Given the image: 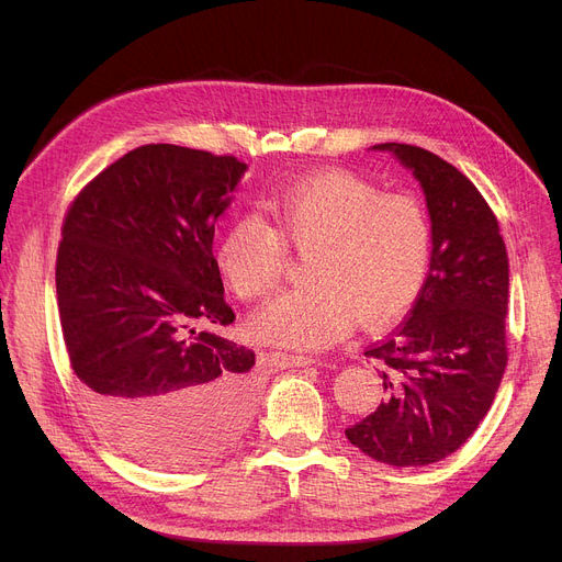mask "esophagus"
I'll use <instances>...</instances> for the list:
<instances>
[{"label":"esophagus","mask_w":562,"mask_h":562,"mask_svg":"<svg viewBox=\"0 0 562 562\" xmlns=\"http://www.w3.org/2000/svg\"><path fill=\"white\" fill-rule=\"evenodd\" d=\"M273 360L280 367H307L314 364L312 356H303V352H276Z\"/></svg>","instance_id":"1"}]
</instances>
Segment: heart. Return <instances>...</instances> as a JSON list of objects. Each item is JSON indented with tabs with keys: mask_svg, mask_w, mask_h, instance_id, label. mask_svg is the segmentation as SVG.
Segmentation results:
<instances>
[{
	"mask_svg": "<svg viewBox=\"0 0 562 562\" xmlns=\"http://www.w3.org/2000/svg\"><path fill=\"white\" fill-rule=\"evenodd\" d=\"M259 214L236 218L216 246L232 291L261 301L280 286L289 250L312 255L310 289L289 291L255 318L259 337L293 348H326L356 318L364 328L407 314L428 282L435 229L426 204L382 193L346 170H323L280 191Z\"/></svg>",
	"mask_w": 562,
	"mask_h": 562,
	"instance_id": "heart-1",
	"label": "heart"
}]
</instances>
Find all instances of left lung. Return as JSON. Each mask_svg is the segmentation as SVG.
<instances>
[{
	"label": "left lung",
	"instance_id": "1",
	"mask_svg": "<svg viewBox=\"0 0 562 562\" xmlns=\"http://www.w3.org/2000/svg\"><path fill=\"white\" fill-rule=\"evenodd\" d=\"M375 147L419 180L435 252L407 318L364 350L380 367L385 401L346 437L378 462L424 467L474 435L504 378L508 252L492 206L456 166L417 145Z\"/></svg>",
	"mask_w": 562,
	"mask_h": 562
}]
</instances>
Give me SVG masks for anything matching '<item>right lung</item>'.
<instances>
[{
	"instance_id": "right-lung-1",
	"label": "right lung",
	"mask_w": 562,
	"mask_h": 562,
	"mask_svg": "<svg viewBox=\"0 0 562 562\" xmlns=\"http://www.w3.org/2000/svg\"><path fill=\"white\" fill-rule=\"evenodd\" d=\"M246 164L140 145L70 202L56 252L64 341L104 435L150 467H191L252 419L255 352L218 335L234 321L214 223Z\"/></svg>"
}]
</instances>
